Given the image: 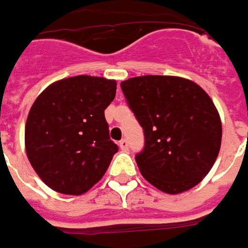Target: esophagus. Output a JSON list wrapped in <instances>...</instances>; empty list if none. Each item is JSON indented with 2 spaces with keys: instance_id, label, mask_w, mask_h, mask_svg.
Here are the masks:
<instances>
[{
  "instance_id": "obj_1",
  "label": "esophagus",
  "mask_w": 248,
  "mask_h": 248,
  "mask_svg": "<svg viewBox=\"0 0 248 248\" xmlns=\"http://www.w3.org/2000/svg\"><path fill=\"white\" fill-rule=\"evenodd\" d=\"M119 148H121L122 151H127V149H129V142H127V140L119 141Z\"/></svg>"
}]
</instances>
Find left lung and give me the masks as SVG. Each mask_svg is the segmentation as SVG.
<instances>
[{
    "label": "left lung",
    "mask_w": 248,
    "mask_h": 248,
    "mask_svg": "<svg viewBox=\"0 0 248 248\" xmlns=\"http://www.w3.org/2000/svg\"><path fill=\"white\" fill-rule=\"evenodd\" d=\"M121 88L145 134L136 156L141 175L167 194L197 186L221 146V119L210 96L176 76L131 77Z\"/></svg>",
    "instance_id": "obj_1"
}]
</instances>
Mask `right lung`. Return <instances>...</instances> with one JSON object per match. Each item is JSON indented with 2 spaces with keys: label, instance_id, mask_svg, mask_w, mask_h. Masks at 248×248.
Returning <instances> with one entry per match:
<instances>
[{
  "label": "right lung",
  "instance_id": "add662e5",
  "mask_svg": "<svg viewBox=\"0 0 248 248\" xmlns=\"http://www.w3.org/2000/svg\"><path fill=\"white\" fill-rule=\"evenodd\" d=\"M115 93V80L81 75L50 84L33 102L25 122V152L54 191L81 195L106 173L118 152L104 118Z\"/></svg>",
  "mask_w": 248,
  "mask_h": 248
}]
</instances>
